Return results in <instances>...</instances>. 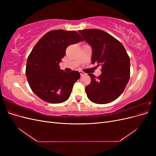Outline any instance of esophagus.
Segmentation results:
<instances>
[{
  "instance_id": "obj_1",
  "label": "esophagus",
  "mask_w": 156,
  "mask_h": 156,
  "mask_svg": "<svg viewBox=\"0 0 156 156\" xmlns=\"http://www.w3.org/2000/svg\"><path fill=\"white\" fill-rule=\"evenodd\" d=\"M79 73H80V75H81V76H83V75H84L86 74L85 73L83 72V71H79Z\"/></svg>"
}]
</instances>
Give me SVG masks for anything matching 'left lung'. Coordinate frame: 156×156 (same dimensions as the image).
<instances>
[{"label":"left lung","mask_w":156,"mask_h":156,"mask_svg":"<svg viewBox=\"0 0 156 156\" xmlns=\"http://www.w3.org/2000/svg\"><path fill=\"white\" fill-rule=\"evenodd\" d=\"M92 48V63L101 66V74L91 77L85 87L88 98L97 104L111 103L119 98L129 81L130 60L120 42L107 32L100 29L79 30Z\"/></svg>","instance_id":"obj_1"}]
</instances>
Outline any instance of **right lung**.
<instances>
[{"label":"right lung","instance_id":"1","mask_svg":"<svg viewBox=\"0 0 156 156\" xmlns=\"http://www.w3.org/2000/svg\"><path fill=\"white\" fill-rule=\"evenodd\" d=\"M83 40L75 31L54 30L46 33L33 48L27 58L26 76L33 92L42 100L60 103L69 98L80 73L65 72L59 63L69 45Z\"/></svg>","mask_w":156,"mask_h":156}]
</instances>
